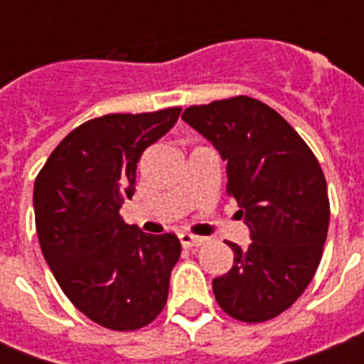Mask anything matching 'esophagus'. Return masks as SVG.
<instances>
[{"label": "esophagus", "instance_id": "1", "mask_svg": "<svg viewBox=\"0 0 364 364\" xmlns=\"http://www.w3.org/2000/svg\"><path fill=\"white\" fill-rule=\"evenodd\" d=\"M179 242H181L183 247H198V245H204L205 238H200V236H194V234L183 232L179 234Z\"/></svg>", "mask_w": 364, "mask_h": 364}]
</instances>
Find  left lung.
I'll list each match as a JSON object with an SVG mask.
<instances>
[{
  "label": "left lung",
  "instance_id": "1",
  "mask_svg": "<svg viewBox=\"0 0 364 364\" xmlns=\"http://www.w3.org/2000/svg\"><path fill=\"white\" fill-rule=\"evenodd\" d=\"M183 121L227 160V194L240 204L251 243L213 279L221 310L243 323L274 319L299 300L321 262L331 204L308 143L277 111L249 96L191 105Z\"/></svg>",
  "mask_w": 364,
  "mask_h": 364
}]
</instances>
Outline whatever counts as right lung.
Wrapping results in <instances>:
<instances>
[{
    "label": "right lung",
    "instance_id": "right-lung-1",
    "mask_svg": "<svg viewBox=\"0 0 364 364\" xmlns=\"http://www.w3.org/2000/svg\"><path fill=\"white\" fill-rule=\"evenodd\" d=\"M181 107L111 113L71 130L33 185L43 257L77 310L111 331H137L168 300L181 255L176 234L160 236L119 215L136 191L143 151L177 122Z\"/></svg>",
    "mask_w": 364,
    "mask_h": 364
}]
</instances>
